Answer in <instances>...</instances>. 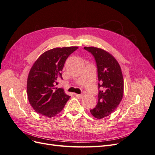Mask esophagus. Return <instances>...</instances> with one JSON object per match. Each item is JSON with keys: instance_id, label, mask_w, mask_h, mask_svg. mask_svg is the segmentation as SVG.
<instances>
[{"instance_id": "obj_1", "label": "esophagus", "mask_w": 155, "mask_h": 155, "mask_svg": "<svg viewBox=\"0 0 155 155\" xmlns=\"http://www.w3.org/2000/svg\"><path fill=\"white\" fill-rule=\"evenodd\" d=\"M76 97L79 98V99H81V98H82V97H83V95L82 94H76Z\"/></svg>"}]
</instances>
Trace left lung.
<instances>
[{"label":"left lung","instance_id":"left-lung-1","mask_svg":"<svg viewBox=\"0 0 155 155\" xmlns=\"http://www.w3.org/2000/svg\"><path fill=\"white\" fill-rule=\"evenodd\" d=\"M96 62L98 76V101L90 110L97 119L109 116L118 107L124 96V78L118 62L108 51L96 47H84Z\"/></svg>","mask_w":155,"mask_h":155}]
</instances>
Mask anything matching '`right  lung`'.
Wrapping results in <instances>:
<instances>
[{"label": "right lung", "mask_w": 155, "mask_h": 155, "mask_svg": "<svg viewBox=\"0 0 155 155\" xmlns=\"http://www.w3.org/2000/svg\"><path fill=\"white\" fill-rule=\"evenodd\" d=\"M78 46L55 48L41 54L31 67L27 79V94L31 106L44 116L54 117L61 111L70 96L55 87L68 56Z\"/></svg>", "instance_id": "add662e5"}]
</instances>
